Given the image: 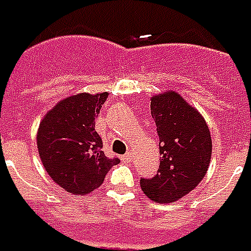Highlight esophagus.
Wrapping results in <instances>:
<instances>
[{
    "label": "esophagus",
    "instance_id": "obj_1",
    "mask_svg": "<svg viewBox=\"0 0 251 251\" xmlns=\"http://www.w3.org/2000/svg\"><path fill=\"white\" fill-rule=\"evenodd\" d=\"M121 160H125V161H130L131 154H130V153H126V154H124V156L121 157Z\"/></svg>",
    "mask_w": 251,
    "mask_h": 251
}]
</instances>
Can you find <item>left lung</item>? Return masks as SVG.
Masks as SVG:
<instances>
[{
  "mask_svg": "<svg viewBox=\"0 0 251 251\" xmlns=\"http://www.w3.org/2000/svg\"><path fill=\"white\" fill-rule=\"evenodd\" d=\"M151 113L160 138V167L140 184L149 199L172 203L183 198L205 176L212 142L208 127L198 110L179 94L169 91L151 100Z\"/></svg>",
  "mask_w": 251,
  "mask_h": 251,
  "instance_id": "1",
  "label": "left lung"
}]
</instances>
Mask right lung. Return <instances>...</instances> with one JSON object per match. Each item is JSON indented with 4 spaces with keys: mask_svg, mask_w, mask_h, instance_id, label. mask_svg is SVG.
Masks as SVG:
<instances>
[{
    "mask_svg": "<svg viewBox=\"0 0 251 251\" xmlns=\"http://www.w3.org/2000/svg\"><path fill=\"white\" fill-rule=\"evenodd\" d=\"M107 93L77 94L68 97L43 118L37 133V148L44 168L52 180L74 195L93 192L106 174L120 163L107 157L103 142L95 130V117Z\"/></svg>",
    "mask_w": 251,
    "mask_h": 251,
    "instance_id": "obj_1",
    "label": "right lung"
}]
</instances>
